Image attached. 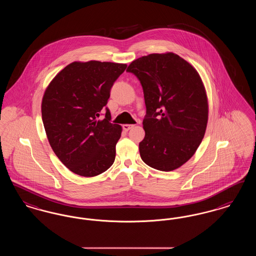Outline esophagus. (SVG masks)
<instances>
[{
    "instance_id": "esophagus-1",
    "label": "esophagus",
    "mask_w": 256,
    "mask_h": 256,
    "mask_svg": "<svg viewBox=\"0 0 256 256\" xmlns=\"http://www.w3.org/2000/svg\"><path fill=\"white\" fill-rule=\"evenodd\" d=\"M132 126H134V124H122V128H124V132H128Z\"/></svg>"
}]
</instances>
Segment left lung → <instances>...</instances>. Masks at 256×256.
Returning a JSON list of instances; mask_svg holds the SVG:
<instances>
[{
  "label": "left lung",
  "instance_id": "1",
  "mask_svg": "<svg viewBox=\"0 0 256 256\" xmlns=\"http://www.w3.org/2000/svg\"><path fill=\"white\" fill-rule=\"evenodd\" d=\"M126 71L138 78L144 91L141 158L156 170L182 167L195 154L206 130L208 100L200 76L170 52L139 58Z\"/></svg>",
  "mask_w": 256,
  "mask_h": 256
}]
</instances>
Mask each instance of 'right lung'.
<instances>
[{
    "mask_svg": "<svg viewBox=\"0 0 256 256\" xmlns=\"http://www.w3.org/2000/svg\"><path fill=\"white\" fill-rule=\"evenodd\" d=\"M126 64L74 61L47 86L41 104L42 120L50 145L61 162L74 174L91 178L110 169L116 156L122 126L106 117L114 82Z\"/></svg>",
    "mask_w": 256,
    "mask_h": 256,
    "instance_id": "right-lung-1",
    "label": "right lung"
}]
</instances>
